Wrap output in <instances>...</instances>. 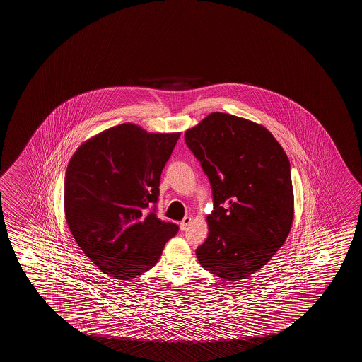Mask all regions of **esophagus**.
Returning <instances> with one entry per match:
<instances>
[{"mask_svg": "<svg viewBox=\"0 0 362 362\" xmlns=\"http://www.w3.org/2000/svg\"><path fill=\"white\" fill-rule=\"evenodd\" d=\"M190 222H192L190 217H184L183 221H182V222H180V225H179V227H180V231L187 230V227L190 225Z\"/></svg>", "mask_w": 362, "mask_h": 362, "instance_id": "obj_1", "label": "esophagus"}]
</instances>
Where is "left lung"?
<instances>
[{"label":"left lung","mask_w":362,"mask_h":362,"mask_svg":"<svg viewBox=\"0 0 362 362\" xmlns=\"http://www.w3.org/2000/svg\"><path fill=\"white\" fill-rule=\"evenodd\" d=\"M184 140L214 197L198 261L226 281L247 278L267 265L291 231L289 159L265 127L228 113H211Z\"/></svg>","instance_id":"left-lung-1"}]
</instances>
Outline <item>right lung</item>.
<instances>
[{
    "label": "right lung",
    "instance_id": "obj_1",
    "mask_svg": "<svg viewBox=\"0 0 362 362\" xmlns=\"http://www.w3.org/2000/svg\"><path fill=\"white\" fill-rule=\"evenodd\" d=\"M180 134L136 124L103 131L71 156L64 180L66 223L102 273L130 280L159 260L178 225L158 218L160 175Z\"/></svg>",
    "mask_w": 362,
    "mask_h": 362
}]
</instances>
